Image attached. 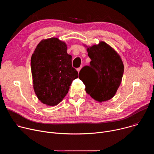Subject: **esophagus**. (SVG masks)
Returning a JSON list of instances; mask_svg holds the SVG:
<instances>
[{
    "mask_svg": "<svg viewBox=\"0 0 154 154\" xmlns=\"http://www.w3.org/2000/svg\"><path fill=\"white\" fill-rule=\"evenodd\" d=\"M80 69H81V67L80 68H77V71H78V72H80Z\"/></svg>",
    "mask_w": 154,
    "mask_h": 154,
    "instance_id": "obj_1",
    "label": "esophagus"
}]
</instances>
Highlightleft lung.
<instances>
[{
  "instance_id": "8db88e82",
  "label": "left lung",
  "mask_w": 154,
  "mask_h": 154,
  "mask_svg": "<svg viewBox=\"0 0 154 154\" xmlns=\"http://www.w3.org/2000/svg\"><path fill=\"white\" fill-rule=\"evenodd\" d=\"M87 52L91 60L90 65L82 68L79 74L86 86V92L99 102L111 99L118 89L124 73L121 57L103 41L88 48Z\"/></svg>"
}]
</instances>
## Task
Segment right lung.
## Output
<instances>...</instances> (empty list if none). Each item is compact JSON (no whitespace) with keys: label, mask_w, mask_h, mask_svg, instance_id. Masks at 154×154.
Segmentation results:
<instances>
[{"label":"right lung","mask_w":154,"mask_h":154,"mask_svg":"<svg viewBox=\"0 0 154 154\" xmlns=\"http://www.w3.org/2000/svg\"><path fill=\"white\" fill-rule=\"evenodd\" d=\"M33 89L44 104H58L68 93L78 72L72 66L67 45L57 38L42 40L31 58Z\"/></svg>","instance_id":"add662e5"}]
</instances>
